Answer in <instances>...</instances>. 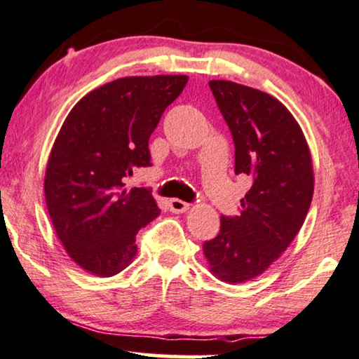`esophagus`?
I'll return each instance as SVG.
<instances>
[{
  "label": "esophagus",
  "instance_id": "esophagus-1",
  "mask_svg": "<svg viewBox=\"0 0 359 359\" xmlns=\"http://www.w3.org/2000/svg\"><path fill=\"white\" fill-rule=\"evenodd\" d=\"M169 208L172 213H184L190 208V203L184 202V200H179V198H172V200H169Z\"/></svg>",
  "mask_w": 359,
  "mask_h": 359
}]
</instances>
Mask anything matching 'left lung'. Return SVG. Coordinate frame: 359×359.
Listing matches in <instances>:
<instances>
[{
  "label": "left lung",
  "mask_w": 359,
  "mask_h": 359,
  "mask_svg": "<svg viewBox=\"0 0 359 359\" xmlns=\"http://www.w3.org/2000/svg\"><path fill=\"white\" fill-rule=\"evenodd\" d=\"M208 85L235 142V174L251 175L252 187L238 217H222L203 255L213 276L241 284L279 259L302 228L313 197L312 156L279 100L228 80Z\"/></svg>",
  "instance_id": "left-lung-1"
}]
</instances>
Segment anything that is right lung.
I'll use <instances>...</instances> for the list:
<instances>
[{
  "instance_id": "right-lung-1",
  "label": "right lung",
  "mask_w": 359,
  "mask_h": 359,
  "mask_svg": "<svg viewBox=\"0 0 359 359\" xmlns=\"http://www.w3.org/2000/svg\"><path fill=\"white\" fill-rule=\"evenodd\" d=\"M187 75L124 76L85 95L62 124L47 161L44 192L67 255L111 277L130 266L136 235L161 213L149 190L124 179L149 167V137Z\"/></svg>"
}]
</instances>
